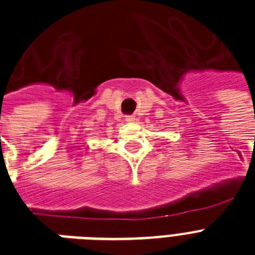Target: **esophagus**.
<instances>
[{
  "label": "esophagus",
  "mask_w": 255,
  "mask_h": 255,
  "mask_svg": "<svg viewBox=\"0 0 255 255\" xmlns=\"http://www.w3.org/2000/svg\"><path fill=\"white\" fill-rule=\"evenodd\" d=\"M135 120V115H127L126 116V122H133Z\"/></svg>",
  "instance_id": "1"
}]
</instances>
